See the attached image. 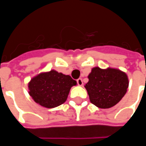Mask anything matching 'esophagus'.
<instances>
[{
  "instance_id": "obj_1",
  "label": "esophagus",
  "mask_w": 146,
  "mask_h": 146,
  "mask_svg": "<svg viewBox=\"0 0 146 146\" xmlns=\"http://www.w3.org/2000/svg\"><path fill=\"white\" fill-rule=\"evenodd\" d=\"M76 82H77V84H78L79 86L83 85V80L81 78H79V79L76 80Z\"/></svg>"
}]
</instances>
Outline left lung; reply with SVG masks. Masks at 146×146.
Wrapping results in <instances>:
<instances>
[{
    "label": "left lung",
    "mask_w": 146,
    "mask_h": 146,
    "mask_svg": "<svg viewBox=\"0 0 146 146\" xmlns=\"http://www.w3.org/2000/svg\"><path fill=\"white\" fill-rule=\"evenodd\" d=\"M88 79L85 88L90 101L101 109H108L117 104L128 88L127 74L116 69L102 70L95 67L89 74Z\"/></svg>",
    "instance_id": "left-lung-1"
}]
</instances>
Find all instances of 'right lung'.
<instances>
[{
	"instance_id": "1",
	"label": "right lung",
	"mask_w": 146,
	"mask_h": 146,
	"mask_svg": "<svg viewBox=\"0 0 146 146\" xmlns=\"http://www.w3.org/2000/svg\"><path fill=\"white\" fill-rule=\"evenodd\" d=\"M76 81L55 70L39 74L29 83V94L36 103L46 108L57 107L66 101Z\"/></svg>"
}]
</instances>
